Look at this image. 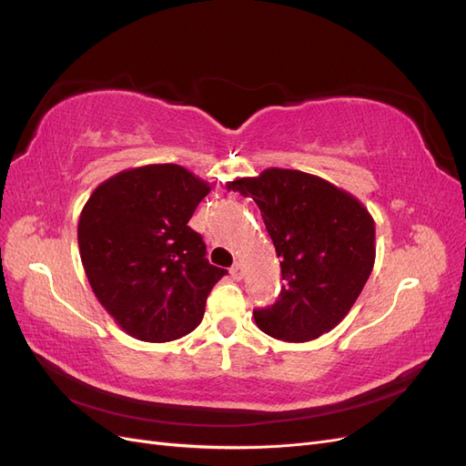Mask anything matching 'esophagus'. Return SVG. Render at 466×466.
Wrapping results in <instances>:
<instances>
[{
	"instance_id": "esophagus-1",
	"label": "esophagus",
	"mask_w": 466,
	"mask_h": 466,
	"mask_svg": "<svg viewBox=\"0 0 466 466\" xmlns=\"http://www.w3.org/2000/svg\"><path fill=\"white\" fill-rule=\"evenodd\" d=\"M229 274H231V278H233V279H241V278H243V266L238 264V262H235V264L231 266Z\"/></svg>"
}]
</instances>
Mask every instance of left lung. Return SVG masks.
Returning <instances> with one entry per match:
<instances>
[{"label":"left lung","mask_w":466,"mask_h":466,"mask_svg":"<svg viewBox=\"0 0 466 466\" xmlns=\"http://www.w3.org/2000/svg\"><path fill=\"white\" fill-rule=\"evenodd\" d=\"M225 188L250 196L260 208L286 281L272 307L255 311L258 329L288 342L330 332L373 270L375 221L368 208L332 182L295 168L270 167Z\"/></svg>","instance_id":"left-lung-1"}]
</instances>
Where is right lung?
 Returning <instances> with one entry per match:
<instances>
[{
    "mask_svg": "<svg viewBox=\"0 0 466 466\" xmlns=\"http://www.w3.org/2000/svg\"><path fill=\"white\" fill-rule=\"evenodd\" d=\"M209 185L175 163L120 171L81 209L77 243L95 298L144 342H171L202 322L206 299L228 274L206 258L188 228Z\"/></svg>",
    "mask_w": 466,
    "mask_h": 466,
    "instance_id": "obj_1",
    "label": "right lung"
}]
</instances>
